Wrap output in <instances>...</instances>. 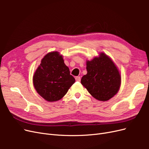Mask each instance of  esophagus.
<instances>
[{"mask_svg":"<svg viewBox=\"0 0 149 149\" xmlns=\"http://www.w3.org/2000/svg\"><path fill=\"white\" fill-rule=\"evenodd\" d=\"M75 79H76V81H80L81 78L79 77V76H76V77L75 78Z\"/></svg>","mask_w":149,"mask_h":149,"instance_id":"34e87169","label":"esophagus"}]
</instances>
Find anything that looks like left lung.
Masks as SVG:
<instances>
[{
    "mask_svg": "<svg viewBox=\"0 0 149 149\" xmlns=\"http://www.w3.org/2000/svg\"><path fill=\"white\" fill-rule=\"evenodd\" d=\"M87 74L81 83L91 95L100 101L110 100L118 93L121 84L120 71L111 58L103 52L86 61Z\"/></svg>",
    "mask_w": 149,
    "mask_h": 149,
    "instance_id": "left-lung-1",
    "label": "left lung"
}]
</instances>
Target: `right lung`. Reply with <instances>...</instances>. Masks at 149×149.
I'll return each mask as SVG.
<instances>
[{"mask_svg":"<svg viewBox=\"0 0 149 149\" xmlns=\"http://www.w3.org/2000/svg\"><path fill=\"white\" fill-rule=\"evenodd\" d=\"M74 82L63 56L56 51L44 56L33 76L35 90L48 102L61 100Z\"/></svg>","mask_w":149,"mask_h":149,"instance_id":"right-lung-1","label":"right lung"}]
</instances>
